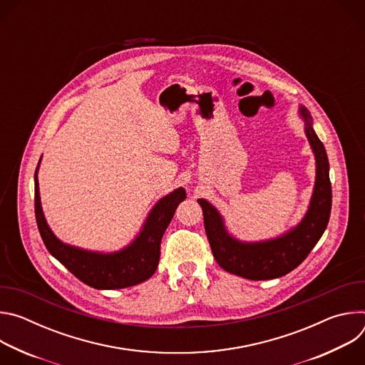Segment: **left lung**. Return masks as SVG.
Returning a JSON list of instances; mask_svg holds the SVG:
<instances>
[{"mask_svg":"<svg viewBox=\"0 0 365 365\" xmlns=\"http://www.w3.org/2000/svg\"><path fill=\"white\" fill-rule=\"evenodd\" d=\"M299 117L304 123V134L315 155L317 176L307 211L296 227L276 238L241 241L230 234L222 215L212 203L197 199L214 257L228 273L248 280L282 277L303 262L327 230L332 206L328 155L314 130V120L306 107L299 106Z\"/></svg>","mask_w":365,"mask_h":365,"instance_id":"8db88e82","label":"left lung"}]
</instances>
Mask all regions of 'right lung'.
I'll list each match as a JSON object with an SVG mask.
<instances>
[{"mask_svg":"<svg viewBox=\"0 0 365 365\" xmlns=\"http://www.w3.org/2000/svg\"><path fill=\"white\" fill-rule=\"evenodd\" d=\"M34 173V212L41 240L59 262L81 282L99 289L113 290L135 286L150 279L159 266L160 242L178 205L186 199L183 187H178L155 202L140 232L124 248L114 252L83 250L61 241L50 230L43 214L37 172Z\"/></svg>","mask_w":365,"mask_h":365,"instance_id":"1","label":"right lung"}]
</instances>
